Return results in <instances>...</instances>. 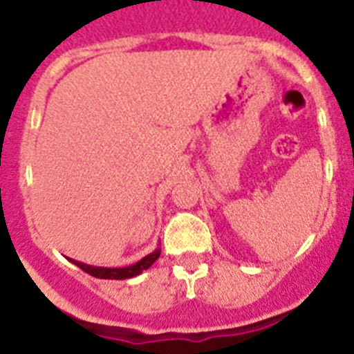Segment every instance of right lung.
<instances>
[{
  "instance_id": "1",
  "label": "right lung",
  "mask_w": 354,
  "mask_h": 354,
  "mask_svg": "<svg viewBox=\"0 0 354 354\" xmlns=\"http://www.w3.org/2000/svg\"><path fill=\"white\" fill-rule=\"evenodd\" d=\"M161 255V248H156L154 252L145 255L143 259H140L138 262H134V264L126 266V268H101V266H90V264H84V262L80 261H74V259H68L72 264H76L77 268L84 271V273L92 274L95 278H102V280H126V278H133V277H138L142 274L143 271L149 270L150 266L154 264L156 261L159 259Z\"/></svg>"
}]
</instances>
